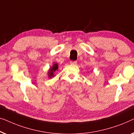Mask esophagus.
<instances>
[{"instance_id": "1", "label": "esophagus", "mask_w": 134, "mask_h": 134, "mask_svg": "<svg viewBox=\"0 0 134 134\" xmlns=\"http://www.w3.org/2000/svg\"><path fill=\"white\" fill-rule=\"evenodd\" d=\"M70 64L71 65H76L77 64V62L76 61H70Z\"/></svg>"}]
</instances>
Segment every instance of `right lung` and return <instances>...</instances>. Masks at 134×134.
<instances>
[{"instance_id": "1", "label": "right lung", "mask_w": 134, "mask_h": 134, "mask_svg": "<svg viewBox=\"0 0 134 134\" xmlns=\"http://www.w3.org/2000/svg\"><path fill=\"white\" fill-rule=\"evenodd\" d=\"M58 69V64L56 63H54L53 65H52V67L49 69L48 71V77L49 78H52V77L55 76L54 73Z\"/></svg>"}]
</instances>
